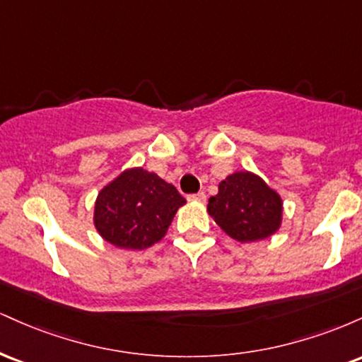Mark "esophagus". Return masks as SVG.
Listing matches in <instances>:
<instances>
[{
	"label": "esophagus",
	"mask_w": 362,
	"mask_h": 362,
	"mask_svg": "<svg viewBox=\"0 0 362 362\" xmlns=\"http://www.w3.org/2000/svg\"><path fill=\"white\" fill-rule=\"evenodd\" d=\"M189 201L204 202V201H206V194H204V192H199V194H192V195H189Z\"/></svg>",
	"instance_id": "obj_1"
}]
</instances>
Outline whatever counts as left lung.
Instances as JSON below:
<instances>
[{
    "instance_id": "left-lung-1",
    "label": "left lung",
    "mask_w": 362,
    "mask_h": 362,
    "mask_svg": "<svg viewBox=\"0 0 362 362\" xmlns=\"http://www.w3.org/2000/svg\"><path fill=\"white\" fill-rule=\"evenodd\" d=\"M207 213L228 236L240 243L260 242L282 224V197L253 172H235L219 182Z\"/></svg>"
}]
</instances>
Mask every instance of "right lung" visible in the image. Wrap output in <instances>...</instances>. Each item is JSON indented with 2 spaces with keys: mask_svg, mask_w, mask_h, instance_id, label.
<instances>
[{
  "mask_svg": "<svg viewBox=\"0 0 362 362\" xmlns=\"http://www.w3.org/2000/svg\"><path fill=\"white\" fill-rule=\"evenodd\" d=\"M185 199L156 173L134 167L120 172L98 192L95 230L124 250H144L167 235Z\"/></svg>",
  "mask_w": 362,
  "mask_h": 362,
  "instance_id": "right-lung-1",
  "label": "right lung"
}]
</instances>
